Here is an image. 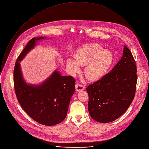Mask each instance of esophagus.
Masks as SVG:
<instances>
[{"label":"esophagus","instance_id":"esophagus-1","mask_svg":"<svg viewBox=\"0 0 149 149\" xmlns=\"http://www.w3.org/2000/svg\"><path fill=\"white\" fill-rule=\"evenodd\" d=\"M75 88H76V90L78 91V92H79V91H82L84 90L85 87L84 86H82V85L80 84H77L76 86H75Z\"/></svg>","mask_w":149,"mask_h":149}]
</instances>
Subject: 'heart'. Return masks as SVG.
<instances>
[{"label":"heart","mask_w":149,"mask_h":149,"mask_svg":"<svg viewBox=\"0 0 149 149\" xmlns=\"http://www.w3.org/2000/svg\"><path fill=\"white\" fill-rule=\"evenodd\" d=\"M114 61L113 53L97 44H88L79 47L74 53V58H68L66 63L68 71L75 74L85 66V75L90 80L102 78L109 72Z\"/></svg>","instance_id":"heart-1"}]
</instances>
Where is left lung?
<instances>
[{"label": "left lung", "mask_w": 149, "mask_h": 149, "mask_svg": "<svg viewBox=\"0 0 149 149\" xmlns=\"http://www.w3.org/2000/svg\"><path fill=\"white\" fill-rule=\"evenodd\" d=\"M136 72L134 59L124 45L123 56L111 71L86 88L89 96L88 110L92 118L107 123L127 110L135 95Z\"/></svg>", "instance_id": "left-lung-1"}]
</instances>
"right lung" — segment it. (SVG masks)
<instances>
[{"instance_id":"1","label":"right lung","mask_w":149,"mask_h":149,"mask_svg":"<svg viewBox=\"0 0 149 149\" xmlns=\"http://www.w3.org/2000/svg\"><path fill=\"white\" fill-rule=\"evenodd\" d=\"M46 37L30 40L20 53L13 72L17 99L24 110L35 121L45 125L60 123L67 115L70 100L75 90V80L71 76H62L55 70L39 84L27 83L23 77L20 62L35 48L38 41Z\"/></svg>"}]
</instances>
